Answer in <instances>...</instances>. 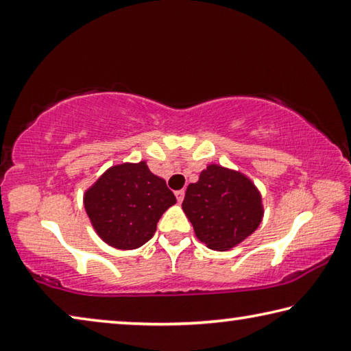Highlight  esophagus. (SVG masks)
Returning a JSON list of instances; mask_svg holds the SVG:
<instances>
[{
  "label": "esophagus",
  "instance_id": "1",
  "mask_svg": "<svg viewBox=\"0 0 351 351\" xmlns=\"http://www.w3.org/2000/svg\"><path fill=\"white\" fill-rule=\"evenodd\" d=\"M175 195H176V199H178V203H182V199H184V195H186V192H184V189H182V190H178V192H176Z\"/></svg>",
  "mask_w": 351,
  "mask_h": 351
}]
</instances>
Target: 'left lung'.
<instances>
[{
	"instance_id": "8db88e82",
	"label": "left lung",
	"mask_w": 351,
	"mask_h": 351,
	"mask_svg": "<svg viewBox=\"0 0 351 351\" xmlns=\"http://www.w3.org/2000/svg\"><path fill=\"white\" fill-rule=\"evenodd\" d=\"M182 210L198 240L213 249L228 251L258 228L263 207L258 190L246 176L212 164L190 184Z\"/></svg>"
}]
</instances>
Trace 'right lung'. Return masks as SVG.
Instances as JSON below:
<instances>
[{
    "label": "right lung",
    "instance_id": "1",
    "mask_svg": "<svg viewBox=\"0 0 351 351\" xmlns=\"http://www.w3.org/2000/svg\"><path fill=\"white\" fill-rule=\"evenodd\" d=\"M176 203L164 180L145 162L111 167L85 193V209L100 239L136 249L152 239L162 213Z\"/></svg>",
    "mask_w": 351,
    "mask_h": 351
}]
</instances>
